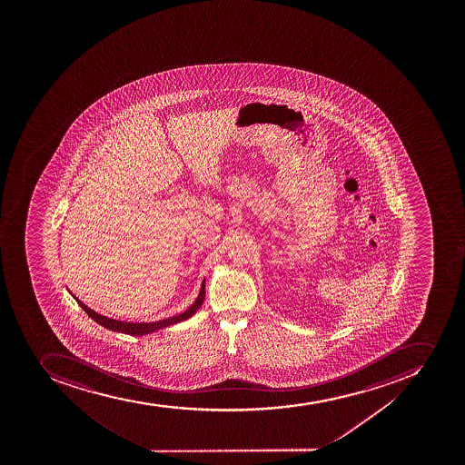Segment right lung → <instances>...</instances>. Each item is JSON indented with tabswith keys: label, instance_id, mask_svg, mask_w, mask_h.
Returning a JSON list of instances; mask_svg holds the SVG:
<instances>
[{
	"label": "right lung",
	"instance_id": "1",
	"mask_svg": "<svg viewBox=\"0 0 465 465\" xmlns=\"http://www.w3.org/2000/svg\"><path fill=\"white\" fill-rule=\"evenodd\" d=\"M74 299L77 301V303L84 309V312H87V315H89L92 320L96 321L98 324L104 325V327H107V329L113 330V331H120V333L131 334V336H144V334L153 333V331H156V330L163 329V327H168V325L177 324V322H181V321H185L187 318L192 317V315L201 308L202 303H203V299H205V281L202 282L201 292H199L198 299H196V302H194L187 311L180 313V315H175V317L156 321V322H126V321L113 320V318L104 317V315H99L95 311H92L91 308H87L86 304L78 301L77 297L74 296Z\"/></svg>",
	"mask_w": 465,
	"mask_h": 465
}]
</instances>
